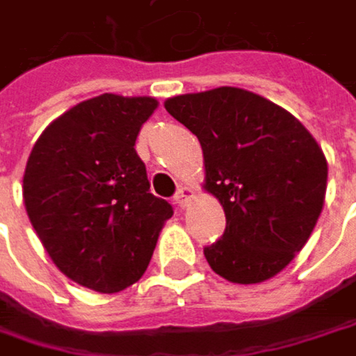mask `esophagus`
<instances>
[{
	"mask_svg": "<svg viewBox=\"0 0 356 356\" xmlns=\"http://www.w3.org/2000/svg\"><path fill=\"white\" fill-rule=\"evenodd\" d=\"M191 197H193V189L187 187V185H183V187H179L177 195H175V204H177L179 208H185Z\"/></svg>",
	"mask_w": 356,
	"mask_h": 356,
	"instance_id": "esophagus-1",
	"label": "esophagus"
}]
</instances>
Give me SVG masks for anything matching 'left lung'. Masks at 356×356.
<instances>
[{"label": "left lung", "instance_id": "1", "mask_svg": "<svg viewBox=\"0 0 356 356\" xmlns=\"http://www.w3.org/2000/svg\"><path fill=\"white\" fill-rule=\"evenodd\" d=\"M197 136L206 183L225 208L222 237L204 248L210 268L237 284L276 276L307 243L325 197L327 163L289 111L243 88L167 99Z\"/></svg>", "mask_w": 356, "mask_h": 356}]
</instances>
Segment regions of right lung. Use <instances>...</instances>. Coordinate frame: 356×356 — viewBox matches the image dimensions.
Listing matches in <instances>:
<instances>
[{"mask_svg":"<svg viewBox=\"0 0 356 356\" xmlns=\"http://www.w3.org/2000/svg\"><path fill=\"white\" fill-rule=\"evenodd\" d=\"M156 99L101 95L57 117L29 156L22 193L53 264L97 293L142 278L173 206L150 193L136 138Z\"/></svg>","mask_w":356,"mask_h":356,"instance_id":"add662e5","label":"right lung"}]
</instances>
